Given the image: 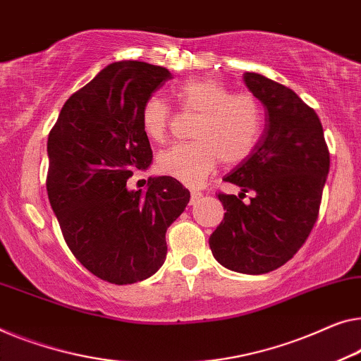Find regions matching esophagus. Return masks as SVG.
<instances>
[{
	"label": "esophagus",
	"instance_id": "obj_1",
	"mask_svg": "<svg viewBox=\"0 0 361 361\" xmlns=\"http://www.w3.org/2000/svg\"><path fill=\"white\" fill-rule=\"evenodd\" d=\"M201 196H202V192L199 190H191V204H196Z\"/></svg>",
	"mask_w": 361,
	"mask_h": 361
}]
</instances>
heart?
<instances>
[{
    "instance_id": "b5f03b06",
    "label": "heart",
    "mask_w": 361,
    "mask_h": 361,
    "mask_svg": "<svg viewBox=\"0 0 361 361\" xmlns=\"http://www.w3.org/2000/svg\"><path fill=\"white\" fill-rule=\"evenodd\" d=\"M180 109L196 113L192 142L176 144L160 152L157 166L164 175L188 186H199L220 160L238 165L256 149L262 131V110L250 94H232L224 84L211 79H190L175 89ZM171 118L165 100L154 95L141 110L142 131L162 142Z\"/></svg>"
}]
</instances>
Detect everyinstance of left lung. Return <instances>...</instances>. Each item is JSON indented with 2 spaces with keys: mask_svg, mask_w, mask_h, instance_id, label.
<instances>
[{
  "mask_svg": "<svg viewBox=\"0 0 361 361\" xmlns=\"http://www.w3.org/2000/svg\"><path fill=\"white\" fill-rule=\"evenodd\" d=\"M245 84L264 105L266 128L248 159L224 176L241 188L219 192L227 212L209 238L224 267L267 274L292 259L318 220L329 149L316 111L292 89L261 74L245 73ZM255 196L243 201L246 192Z\"/></svg>",
  "mask_w": 361,
  "mask_h": 361,
  "instance_id": "obj_1",
  "label": "left lung"
}]
</instances>
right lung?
I'll list each match as a JSON object with an SVG mask.
<instances>
[{"label":"right lung","instance_id":"obj_1","mask_svg":"<svg viewBox=\"0 0 361 361\" xmlns=\"http://www.w3.org/2000/svg\"><path fill=\"white\" fill-rule=\"evenodd\" d=\"M169 69L118 61L74 92L48 134L47 192L74 257L102 281L141 282L162 267L166 228L190 202L171 176L129 191L134 171L152 162L141 110Z\"/></svg>","mask_w":361,"mask_h":361}]
</instances>
